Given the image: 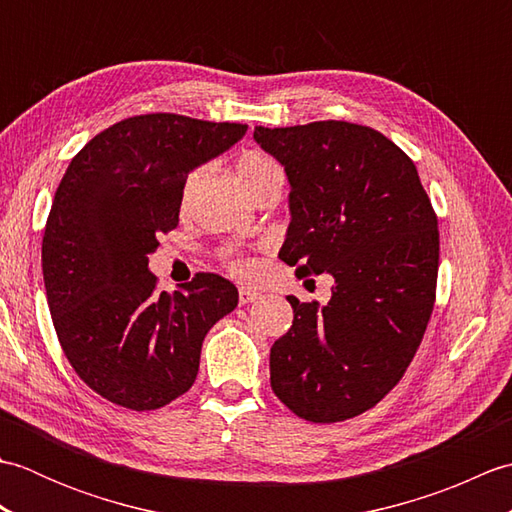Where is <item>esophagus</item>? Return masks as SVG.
Returning <instances> with one entry per match:
<instances>
[{"label": "esophagus", "mask_w": 512, "mask_h": 512, "mask_svg": "<svg viewBox=\"0 0 512 512\" xmlns=\"http://www.w3.org/2000/svg\"><path fill=\"white\" fill-rule=\"evenodd\" d=\"M259 297V292L257 290H250V288H239V306H246V303H253V301H257Z\"/></svg>", "instance_id": "1"}]
</instances>
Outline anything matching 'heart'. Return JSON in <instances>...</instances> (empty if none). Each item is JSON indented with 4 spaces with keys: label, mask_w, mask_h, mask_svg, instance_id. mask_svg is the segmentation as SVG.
<instances>
[{
    "label": "heart",
    "mask_w": 512,
    "mask_h": 512,
    "mask_svg": "<svg viewBox=\"0 0 512 512\" xmlns=\"http://www.w3.org/2000/svg\"><path fill=\"white\" fill-rule=\"evenodd\" d=\"M235 171H237L239 180H242L244 189L253 195L255 200L270 189H281V184H284V171H281L277 162L270 156L262 154V151H255V149L242 151V154L237 156ZM206 173H209V167L200 165V167L191 169L187 173V178L182 180V187H180V209L182 211L189 209L193 195L200 189V184H202ZM222 255L226 259L228 270H231L233 275L244 277L248 273V264L244 262V257L239 255L235 248H226Z\"/></svg>",
    "instance_id": "obj_1"
}]
</instances>
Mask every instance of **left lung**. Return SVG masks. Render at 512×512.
<instances>
[{
	"instance_id": "8db88e82",
	"label": "left lung",
	"mask_w": 512,
	"mask_h": 512,
	"mask_svg": "<svg viewBox=\"0 0 512 512\" xmlns=\"http://www.w3.org/2000/svg\"><path fill=\"white\" fill-rule=\"evenodd\" d=\"M290 182L279 257L334 277L328 306L288 297L295 319L270 347V387L310 422L361 416L398 385L436 303L438 217L416 165L372 127H255Z\"/></svg>"
}]
</instances>
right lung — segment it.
<instances>
[{
    "label": "right lung",
    "instance_id": "1",
    "mask_svg": "<svg viewBox=\"0 0 512 512\" xmlns=\"http://www.w3.org/2000/svg\"><path fill=\"white\" fill-rule=\"evenodd\" d=\"M242 123L140 114L96 134L70 162L43 231L41 264L63 354L118 407L151 411L195 383L206 332L233 312L231 281L198 273L158 292L149 255L178 226L187 173L246 134Z\"/></svg>",
    "mask_w": 512,
    "mask_h": 512
}]
</instances>
